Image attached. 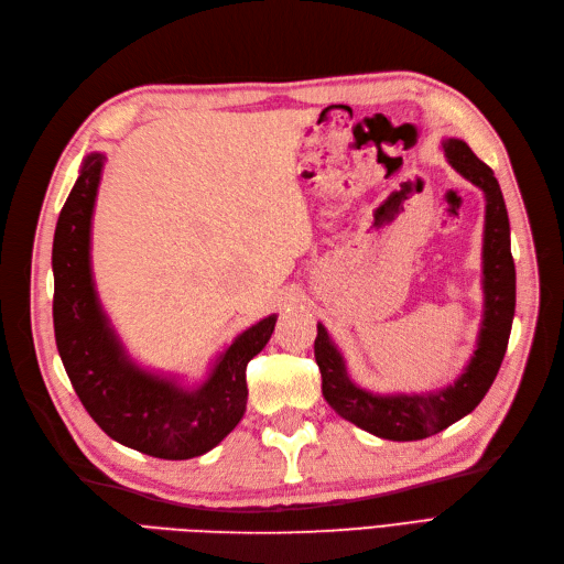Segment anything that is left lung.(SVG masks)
I'll list each match as a JSON object with an SVG mask.
<instances>
[{"mask_svg": "<svg viewBox=\"0 0 564 564\" xmlns=\"http://www.w3.org/2000/svg\"><path fill=\"white\" fill-rule=\"evenodd\" d=\"M447 162L485 193L482 292L485 313L477 348L468 367L447 388L435 392H395L377 395L355 386L346 371L344 355L332 344L327 329L317 324L315 360L322 373V395L338 416L371 435L395 442L431 437L470 414L494 383L508 348L516 315V263L510 253V226L501 187L491 169L458 139L442 143Z\"/></svg>", "mask_w": 564, "mask_h": 564, "instance_id": "left-lung-1", "label": "left lung"}]
</instances>
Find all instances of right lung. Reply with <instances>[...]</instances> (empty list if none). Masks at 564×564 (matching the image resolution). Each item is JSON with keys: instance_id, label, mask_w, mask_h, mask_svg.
Listing matches in <instances>:
<instances>
[{"instance_id": "1", "label": "right lung", "mask_w": 564, "mask_h": 564, "mask_svg": "<svg viewBox=\"0 0 564 564\" xmlns=\"http://www.w3.org/2000/svg\"><path fill=\"white\" fill-rule=\"evenodd\" d=\"M106 158L82 164L54 235V332L77 398L115 442L148 456L183 460L207 454L247 409V365L275 329L268 315L220 352L197 388L141 369L127 355L96 296L91 275V218Z\"/></svg>"}]
</instances>
